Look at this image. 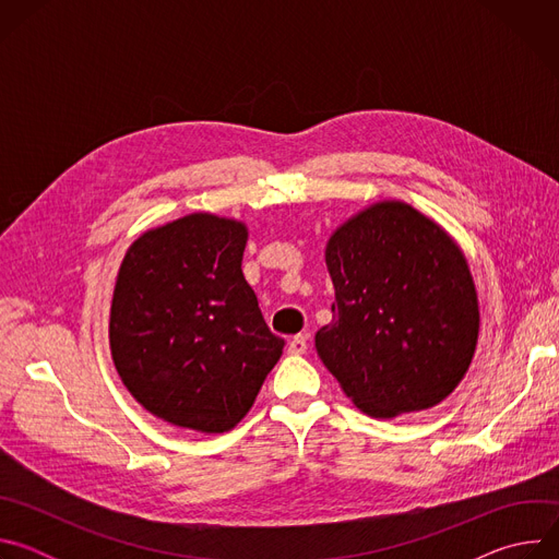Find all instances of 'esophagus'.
<instances>
[{"label":"esophagus","instance_id":"esophagus-1","mask_svg":"<svg viewBox=\"0 0 559 559\" xmlns=\"http://www.w3.org/2000/svg\"><path fill=\"white\" fill-rule=\"evenodd\" d=\"M307 352V338L305 336H294L289 343H287V354L292 356H300Z\"/></svg>","mask_w":559,"mask_h":559}]
</instances>
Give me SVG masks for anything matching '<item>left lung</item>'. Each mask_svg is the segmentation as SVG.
<instances>
[{
	"label": "left lung",
	"instance_id": "obj_1",
	"mask_svg": "<svg viewBox=\"0 0 559 559\" xmlns=\"http://www.w3.org/2000/svg\"><path fill=\"white\" fill-rule=\"evenodd\" d=\"M325 263L336 316L313 343L349 401L386 420L451 395L480 336L475 281L455 238L414 205L384 199L332 231Z\"/></svg>",
	"mask_w": 559,
	"mask_h": 559
}]
</instances>
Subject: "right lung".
I'll return each instance as SVG.
<instances>
[{"label": "right lung", "instance_id": "add662e5", "mask_svg": "<svg viewBox=\"0 0 559 559\" xmlns=\"http://www.w3.org/2000/svg\"><path fill=\"white\" fill-rule=\"evenodd\" d=\"M248 225L192 212L128 248L110 302V354L134 401L175 427L234 429L285 341L263 321L241 261Z\"/></svg>", "mask_w": 559, "mask_h": 559}]
</instances>
